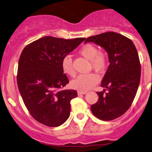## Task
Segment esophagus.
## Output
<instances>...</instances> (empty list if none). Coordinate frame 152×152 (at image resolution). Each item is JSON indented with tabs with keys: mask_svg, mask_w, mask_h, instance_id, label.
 I'll return each mask as SVG.
<instances>
[{
	"mask_svg": "<svg viewBox=\"0 0 152 152\" xmlns=\"http://www.w3.org/2000/svg\"><path fill=\"white\" fill-rule=\"evenodd\" d=\"M87 93L86 91H78V94L80 95V94H86Z\"/></svg>",
	"mask_w": 152,
	"mask_h": 152,
	"instance_id": "34e87169",
	"label": "esophagus"
}]
</instances>
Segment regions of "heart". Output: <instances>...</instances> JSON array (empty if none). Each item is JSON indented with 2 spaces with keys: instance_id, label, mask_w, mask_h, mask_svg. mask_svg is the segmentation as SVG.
<instances>
[{
  "instance_id": "obj_1",
  "label": "heart",
  "mask_w": 152,
  "mask_h": 152,
  "mask_svg": "<svg viewBox=\"0 0 152 152\" xmlns=\"http://www.w3.org/2000/svg\"><path fill=\"white\" fill-rule=\"evenodd\" d=\"M80 55L90 61L91 67L98 72H103L108 64V57L106 54L99 51L96 46L92 44H86L79 50ZM62 72L70 76H75L72 58L65 56L62 60ZM100 76L96 73L92 72L88 74L79 75L76 79L72 80L71 86L73 88L80 91H87L92 88L99 82Z\"/></svg>"
}]
</instances>
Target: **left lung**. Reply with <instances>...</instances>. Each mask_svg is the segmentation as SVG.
I'll return each instance as SVG.
<instances>
[{
    "label": "left lung",
    "instance_id": "left-lung-1",
    "mask_svg": "<svg viewBox=\"0 0 152 152\" xmlns=\"http://www.w3.org/2000/svg\"><path fill=\"white\" fill-rule=\"evenodd\" d=\"M104 48L108 54L110 64L97 92L99 99L91 106L95 117L110 121L122 116L134 100L141 75V66L136 48L130 39L115 32H107L87 38Z\"/></svg>",
    "mask_w": 152,
    "mask_h": 152
}]
</instances>
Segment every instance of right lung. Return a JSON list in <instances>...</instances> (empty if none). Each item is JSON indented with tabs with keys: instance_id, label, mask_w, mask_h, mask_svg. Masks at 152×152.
<instances>
[{
	"instance_id": "1",
	"label": "right lung",
	"mask_w": 152,
	"mask_h": 152,
	"mask_svg": "<svg viewBox=\"0 0 152 152\" xmlns=\"http://www.w3.org/2000/svg\"><path fill=\"white\" fill-rule=\"evenodd\" d=\"M85 39L46 36L23 48L18 64L17 85L26 108L38 122L56 127L68 119L70 102L77 92L62 90L69 83L62 60Z\"/></svg>"
}]
</instances>
